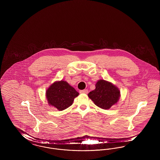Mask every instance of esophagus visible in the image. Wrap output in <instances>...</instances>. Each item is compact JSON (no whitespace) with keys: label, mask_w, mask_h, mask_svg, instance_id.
Returning a JSON list of instances; mask_svg holds the SVG:
<instances>
[{"label":"esophagus","mask_w":160,"mask_h":160,"mask_svg":"<svg viewBox=\"0 0 160 160\" xmlns=\"http://www.w3.org/2000/svg\"><path fill=\"white\" fill-rule=\"evenodd\" d=\"M80 93H88V91L87 90V89H84V90H81V91H80Z\"/></svg>","instance_id":"esophagus-1"}]
</instances>
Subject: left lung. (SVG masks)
<instances>
[{
    "label": "left lung",
    "mask_w": 160,
    "mask_h": 160,
    "mask_svg": "<svg viewBox=\"0 0 160 160\" xmlns=\"http://www.w3.org/2000/svg\"><path fill=\"white\" fill-rule=\"evenodd\" d=\"M94 104L102 109H109L119 99L120 91L114 84L104 80H99L95 89L88 93Z\"/></svg>",
    "instance_id": "8db88e82"
}]
</instances>
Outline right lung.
<instances>
[{"label":"right lung","mask_w":160,"mask_h":160,"mask_svg":"<svg viewBox=\"0 0 160 160\" xmlns=\"http://www.w3.org/2000/svg\"><path fill=\"white\" fill-rule=\"evenodd\" d=\"M78 95L79 93L74 88L63 80L55 82L46 91V98L49 105L59 111L71 106Z\"/></svg>","instance_id":"obj_1"}]
</instances>
